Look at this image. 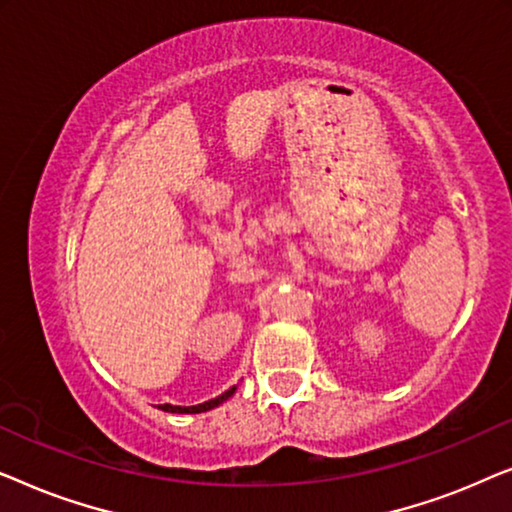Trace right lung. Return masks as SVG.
<instances>
[{
  "instance_id": "1",
  "label": "right lung",
  "mask_w": 512,
  "mask_h": 512,
  "mask_svg": "<svg viewBox=\"0 0 512 512\" xmlns=\"http://www.w3.org/2000/svg\"><path fill=\"white\" fill-rule=\"evenodd\" d=\"M235 389L237 387H230L228 391H223L221 396L212 398V401H205V403H200V405H188V408H181V405H170V403L158 405V408L165 410V412H177V415H198V412H207V410L216 408V405H221L223 401H228V398L235 394Z\"/></svg>"
}]
</instances>
